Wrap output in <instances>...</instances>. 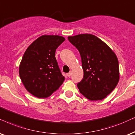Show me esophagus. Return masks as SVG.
I'll return each instance as SVG.
<instances>
[{
	"label": "esophagus",
	"mask_w": 135,
	"mask_h": 135,
	"mask_svg": "<svg viewBox=\"0 0 135 135\" xmlns=\"http://www.w3.org/2000/svg\"><path fill=\"white\" fill-rule=\"evenodd\" d=\"M66 75H67V76H69V77H70V76L71 75V71H70V72L68 73Z\"/></svg>",
	"instance_id": "34e87169"
}]
</instances>
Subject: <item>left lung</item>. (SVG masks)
Here are the masks:
<instances>
[{"instance_id":"1","label":"left lung","mask_w":135,"mask_h":135,"mask_svg":"<svg viewBox=\"0 0 135 135\" xmlns=\"http://www.w3.org/2000/svg\"><path fill=\"white\" fill-rule=\"evenodd\" d=\"M79 51L83 70V79L77 84L80 93L91 101L102 100L115 89L119 79V64L114 52L91 34L68 37Z\"/></svg>"}]
</instances>
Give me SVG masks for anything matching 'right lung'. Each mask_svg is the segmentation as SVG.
<instances>
[{"mask_svg": "<svg viewBox=\"0 0 135 135\" xmlns=\"http://www.w3.org/2000/svg\"><path fill=\"white\" fill-rule=\"evenodd\" d=\"M65 38L44 35L30 44L19 65V75L25 88L32 95L45 98L64 81L55 57L58 47Z\"/></svg>", "mask_w": 135, "mask_h": 135, "instance_id": "obj_1", "label": "right lung"}]
</instances>
